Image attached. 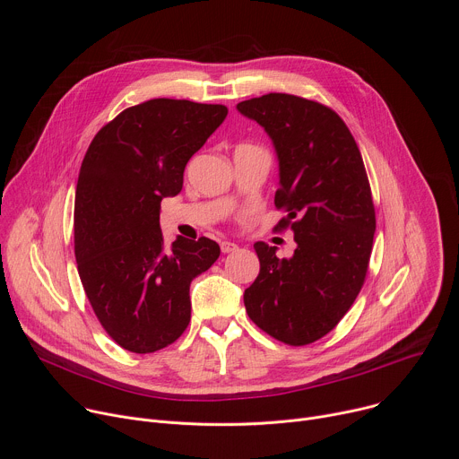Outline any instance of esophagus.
<instances>
[{
    "mask_svg": "<svg viewBox=\"0 0 459 459\" xmlns=\"http://www.w3.org/2000/svg\"><path fill=\"white\" fill-rule=\"evenodd\" d=\"M220 247H221V252H223V254L234 252V250L238 248V245H236V243H232V241H227V239H225V241H221V243H220Z\"/></svg>",
    "mask_w": 459,
    "mask_h": 459,
    "instance_id": "1",
    "label": "esophagus"
}]
</instances>
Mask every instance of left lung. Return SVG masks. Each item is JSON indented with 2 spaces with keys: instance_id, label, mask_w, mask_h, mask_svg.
Returning <instances> with one entry per match:
<instances>
[{
  "instance_id": "left-lung-1",
  "label": "left lung",
  "mask_w": 459,
  "mask_h": 459,
  "mask_svg": "<svg viewBox=\"0 0 459 459\" xmlns=\"http://www.w3.org/2000/svg\"><path fill=\"white\" fill-rule=\"evenodd\" d=\"M271 136L280 161L274 205L287 212L298 248L254 245L259 274L245 290L248 317L278 342L301 347L329 334L359 294L372 252L376 212L361 152L326 105L271 92L238 103Z\"/></svg>"
}]
</instances>
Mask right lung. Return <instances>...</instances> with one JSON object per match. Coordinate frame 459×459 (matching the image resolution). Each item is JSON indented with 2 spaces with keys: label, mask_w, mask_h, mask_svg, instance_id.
<instances>
[{
  "label": "right lung",
  "mask_w": 459,
  "mask_h": 459,
  "mask_svg": "<svg viewBox=\"0 0 459 459\" xmlns=\"http://www.w3.org/2000/svg\"><path fill=\"white\" fill-rule=\"evenodd\" d=\"M227 112L156 98L119 112L89 145L76 186V264L96 317L125 351L174 343L190 321V281L220 257L205 236L167 248L160 204L179 194L185 165Z\"/></svg>",
  "instance_id": "add662e5"
}]
</instances>
